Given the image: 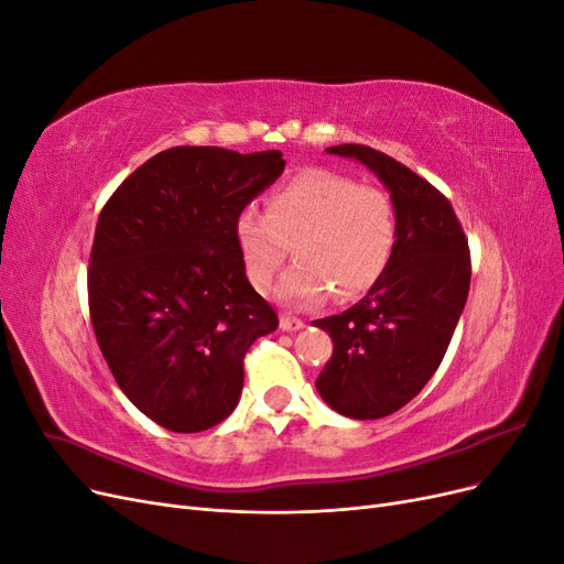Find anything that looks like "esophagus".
Here are the masks:
<instances>
[{
	"label": "esophagus",
	"mask_w": 564,
	"mask_h": 564,
	"mask_svg": "<svg viewBox=\"0 0 564 564\" xmlns=\"http://www.w3.org/2000/svg\"><path fill=\"white\" fill-rule=\"evenodd\" d=\"M280 329L282 332H299V329H303V319L292 317V315H282L280 317Z\"/></svg>",
	"instance_id": "esophagus-1"
}]
</instances>
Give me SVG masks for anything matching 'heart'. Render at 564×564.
I'll use <instances>...</instances> for the list:
<instances>
[{"label":"heart","mask_w":564,"mask_h":564,"mask_svg":"<svg viewBox=\"0 0 564 564\" xmlns=\"http://www.w3.org/2000/svg\"><path fill=\"white\" fill-rule=\"evenodd\" d=\"M247 280L268 292L289 247L296 265L280 284L292 305L360 296L377 284L395 253L398 216L373 185L324 169L294 176L268 199V209H245L235 224Z\"/></svg>","instance_id":"b5f03b06"}]
</instances>
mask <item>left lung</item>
I'll use <instances>...</instances> for the list:
<instances>
[{
  "instance_id": "8db88e82",
  "label": "left lung",
  "mask_w": 564,
  "mask_h": 564,
  "mask_svg": "<svg viewBox=\"0 0 564 564\" xmlns=\"http://www.w3.org/2000/svg\"><path fill=\"white\" fill-rule=\"evenodd\" d=\"M327 152L362 162L388 187L398 245L362 301L313 322L334 340L315 386L338 414L383 419L419 395L449 348L470 286L468 240L449 199L412 169L357 143Z\"/></svg>"
}]
</instances>
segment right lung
I'll return each instance as SVG.
<instances>
[{
	"label": "right lung",
	"mask_w": 564,
	"mask_h": 564,
	"mask_svg": "<svg viewBox=\"0 0 564 564\" xmlns=\"http://www.w3.org/2000/svg\"><path fill=\"white\" fill-rule=\"evenodd\" d=\"M284 164L280 150L169 148L98 216L87 278L98 348L133 406L166 431L228 419L249 346L278 329L247 280L235 224Z\"/></svg>",
	"instance_id": "obj_1"
}]
</instances>
